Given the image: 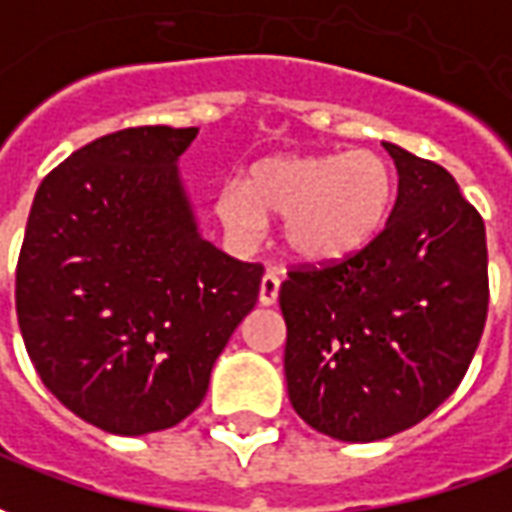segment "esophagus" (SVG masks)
Segmentation results:
<instances>
[{"instance_id": "esophagus-1", "label": "esophagus", "mask_w": 512, "mask_h": 512, "mask_svg": "<svg viewBox=\"0 0 512 512\" xmlns=\"http://www.w3.org/2000/svg\"><path fill=\"white\" fill-rule=\"evenodd\" d=\"M278 301V278L273 273H267L259 284V303L262 306H273Z\"/></svg>"}]
</instances>
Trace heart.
I'll list each match as a JSON object with an SVG mask.
<instances>
[{
    "mask_svg": "<svg viewBox=\"0 0 512 512\" xmlns=\"http://www.w3.org/2000/svg\"><path fill=\"white\" fill-rule=\"evenodd\" d=\"M396 203V172L373 150L270 155L242 181L222 183L217 220L239 242L284 217V248L303 264H340L382 234Z\"/></svg>",
    "mask_w": 512,
    "mask_h": 512,
    "instance_id": "1",
    "label": "heart"
}]
</instances>
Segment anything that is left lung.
Wrapping results in <instances>:
<instances>
[{
  "label": "left lung",
  "mask_w": 512,
  "mask_h": 512,
  "mask_svg": "<svg viewBox=\"0 0 512 512\" xmlns=\"http://www.w3.org/2000/svg\"><path fill=\"white\" fill-rule=\"evenodd\" d=\"M398 197L368 248L281 284L295 412L345 443L410 429L457 390L488 317L485 222L449 172L398 144Z\"/></svg>",
  "instance_id": "1"
}]
</instances>
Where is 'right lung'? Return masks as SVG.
<instances>
[{
    "label": "right lung",
    "mask_w": 512,
    "mask_h": 512,
    "mask_svg": "<svg viewBox=\"0 0 512 512\" xmlns=\"http://www.w3.org/2000/svg\"><path fill=\"white\" fill-rule=\"evenodd\" d=\"M197 128L94 139L35 192L16 267L19 329L41 382L111 435L200 407L211 368L259 301L262 264L200 236L178 161Z\"/></svg>",
    "instance_id": "obj_1"
}]
</instances>
